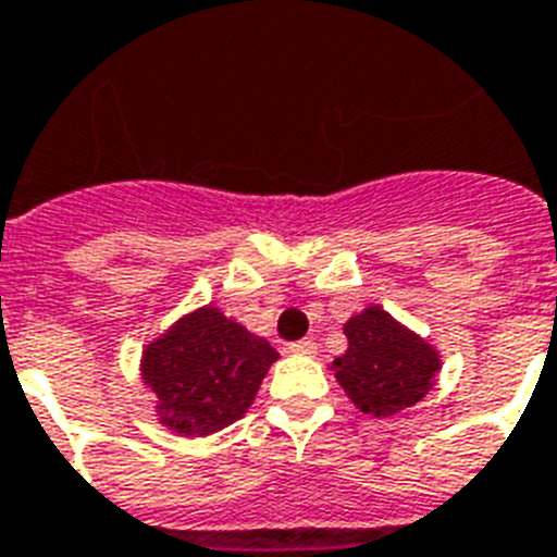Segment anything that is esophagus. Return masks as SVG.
Instances as JSON below:
<instances>
[{"label":"esophagus","mask_w":557,"mask_h":557,"mask_svg":"<svg viewBox=\"0 0 557 557\" xmlns=\"http://www.w3.org/2000/svg\"><path fill=\"white\" fill-rule=\"evenodd\" d=\"M288 349L294 351V355H318V343L311 341V337H302V341H294Z\"/></svg>","instance_id":"obj_1"}]
</instances>
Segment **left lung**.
Wrapping results in <instances>:
<instances>
[{
    "label": "left lung",
    "mask_w": 557,
    "mask_h": 557,
    "mask_svg": "<svg viewBox=\"0 0 557 557\" xmlns=\"http://www.w3.org/2000/svg\"><path fill=\"white\" fill-rule=\"evenodd\" d=\"M349 349L334 357V374L351 404L366 414L388 418L426 395L441 369V357L418 334L392 320L381 306L346 323Z\"/></svg>",
    "instance_id": "8db88e82"
}]
</instances>
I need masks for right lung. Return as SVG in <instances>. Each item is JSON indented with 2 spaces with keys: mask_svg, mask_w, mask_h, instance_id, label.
<instances>
[{
  "mask_svg": "<svg viewBox=\"0 0 557 557\" xmlns=\"http://www.w3.org/2000/svg\"><path fill=\"white\" fill-rule=\"evenodd\" d=\"M274 360L269 341L206 306L143 351V381L165 426L202 437L246 414Z\"/></svg>",
  "mask_w": 557,
  "mask_h": 557,
  "instance_id": "add662e5",
  "label": "right lung"
}]
</instances>
